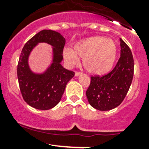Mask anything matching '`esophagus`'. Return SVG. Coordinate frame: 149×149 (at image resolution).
<instances>
[{
  "instance_id": "obj_1",
  "label": "esophagus",
  "mask_w": 149,
  "mask_h": 149,
  "mask_svg": "<svg viewBox=\"0 0 149 149\" xmlns=\"http://www.w3.org/2000/svg\"><path fill=\"white\" fill-rule=\"evenodd\" d=\"M81 74L82 73H81V72H76V73H75V76H76V77H78V76H80Z\"/></svg>"
}]
</instances>
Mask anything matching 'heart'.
I'll list each match as a JSON object with an SVG mask.
<instances>
[{"label": "heart", "instance_id": "heart-1", "mask_svg": "<svg viewBox=\"0 0 149 149\" xmlns=\"http://www.w3.org/2000/svg\"><path fill=\"white\" fill-rule=\"evenodd\" d=\"M118 46L114 40L102 36H94L75 42L73 49L66 48L63 58L71 65L83 58L86 70L93 75H104L112 69L116 60Z\"/></svg>", "mask_w": 149, "mask_h": 149}]
</instances>
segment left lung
I'll use <instances>...</instances> for the list:
<instances>
[{
    "label": "left lung",
    "mask_w": 149,
    "mask_h": 149,
    "mask_svg": "<svg viewBox=\"0 0 149 149\" xmlns=\"http://www.w3.org/2000/svg\"><path fill=\"white\" fill-rule=\"evenodd\" d=\"M120 58L113 70L105 76H91L86 94L88 103L100 111L119 106L125 97L133 77L134 62L129 47L120 38Z\"/></svg>",
    "instance_id": "8db88e82"
}]
</instances>
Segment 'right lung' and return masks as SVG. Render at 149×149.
<instances>
[{
    "label": "right lung",
    "instance_id": "add662e5",
    "mask_svg": "<svg viewBox=\"0 0 149 149\" xmlns=\"http://www.w3.org/2000/svg\"><path fill=\"white\" fill-rule=\"evenodd\" d=\"M40 43H46L52 48V60L42 72L31 70L28 59L33 49ZM65 40L60 33L44 29L36 34L25 44L19 57L17 76L24 100L29 106L40 110H47L61 101L68 82L74 72L61 65Z\"/></svg>",
    "mask_w": 149,
    "mask_h": 149
}]
</instances>
